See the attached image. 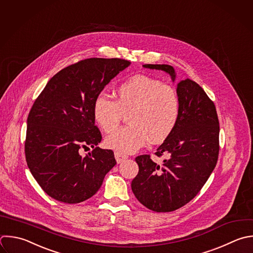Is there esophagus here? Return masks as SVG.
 <instances>
[{"instance_id":"esophagus-1","label":"esophagus","mask_w":253,"mask_h":253,"mask_svg":"<svg viewBox=\"0 0 253 253\" xmlns=\"http://www.w3.org/2000/svg\"><path fill=\"white\" fill-rule=\"evenodd\" d=\"M115 157H116V160H117V162L118 163H122L123 161H125L126 159H127V156L126 155H125V154H123V153H121V152H115Z\"/></svg>"}]
</instances>
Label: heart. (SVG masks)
<instances>
[{
	"mask_svg": "<svg viewBox=\"0 0 253 253\" xmlns=\"http://www.w3.org/2000/svg\"><path fill=\"white\" fill-rule=\"evenodd\" d=\"M116 100L99 94L93 103V119L105 132L115 130L124 115L130 124L119 128L105 139L108 148L122 153H132L150 139L164 141L175 129L181 114V103L176 89L161 80L134 75L121 82L115 90Z\"/></svg>",
	"mask_w": 253,
	"mask_h": 253,
	"instance_id": "b5f03b06",
	"label": "heart"
}]
</instances>
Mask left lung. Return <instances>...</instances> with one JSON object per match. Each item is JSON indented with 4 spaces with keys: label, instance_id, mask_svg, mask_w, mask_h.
Listing matches in <instances>:
<instances>
[{
    "label": "left lung",
    "instance_id": "8db88e82",
    "mask_svg": "<svg viewBox=\"0 0 253 253\" xmlns=\"http://www.w3.org/2000/svg\"><path fill=\"white\" fill-rule=\"evenodd\" d=\"M175 79L172 66L144 64ZM181 103L179 122L154 153L166 158L158 164L149 154L135 157L138 173L131 182L136 199L147 209L173 211L188 204L201 191L214 169L219 151V125L213 102L190 79L177 86Z\"/></svg>",
    "mask_w": 253,
    "mask_h": 253
}]
</instances>
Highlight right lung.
Here are the masks:
<instances>
[{
  "mask_svg": "<svg viewBox=\"0 0 253 253\" xmlns=\"http://www.w3.org/2000/svg\"><path fill=\"white\" fill-rule=\"evenodd\" d=\"M130 61L88 58L56 73L35 101L29 117L25 154L42 189L66 204L88 200L116 165L114 151L94 148L102 140L93 119V103L105 86Z\"/></svg>",
  "mask_w": 253,
  "mask_h": 253,
  "instance_id": "add662e5",
  "label": "right lung"
}]
</instances>
